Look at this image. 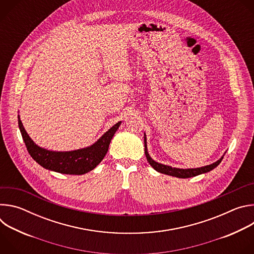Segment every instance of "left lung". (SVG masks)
I'll use <instances>...</instances> for the list:
<instances>
[{
    "mask_svg": "<svg viewBox=\"0 0 254 254\" xmlns=\"http://www.w3.org/2000/svg\"><path fill=\"white\" fill-rule=\"evenodd\" d=\"M143 142H144V155H146L147 157V160L149 162V164L158 172L160 173H163V174H166V175H170V176H173V177H177V178H182V179H186V178H191V177H195V176H198V175H201V174H204V173H208L210 171H212L213 169H215L217 166H218L223 157L222 156L218 161H216L215 163L211 164V165H207V166H204V167H201V168H194V169H180V168H173L171 166H167V165H164V164H160L156 161H154L151 156L149 155V152H148V148H147V137H146V133H144V136H143Z\"/></svg>",
    "mask_w": 254,
    "mask_h": 254,
    "instance_id": "1",
    "label": "left lung"
}]
</instances>
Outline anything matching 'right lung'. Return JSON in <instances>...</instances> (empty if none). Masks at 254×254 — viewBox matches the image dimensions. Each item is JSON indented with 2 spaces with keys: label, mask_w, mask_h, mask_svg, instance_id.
I'll return each mask as SVG.
<instances>
[{
  "label": "right lung",
  "mask_w": 254,
  "mask_h": 254,
  "mask_svg": "<svg viewBox=\"0 0 254 254\" xmlns=\"http://www.w3.org/2000/svg\"><path fill=\"white\" fill-rule=\"evenodd\" d=\"M119 122L91 146L69 152H56L39 147L27 133L18 116V125L30 156L43 168L67 175H83L93 170L105 157L111 140L120 127Z\"/></svg>",
  "instance_id": "right-lung-1"
}]
</instances>
